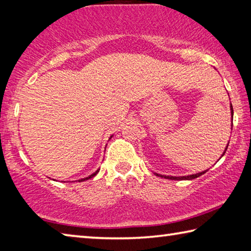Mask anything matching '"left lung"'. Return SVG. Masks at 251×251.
<instances>
[{
    "label": "left lung",
    "mask_w": 251,
    "mask_h": 251,
    "mask_svg": "<svg viewBox=\"0 0 251 251\" xmlns=\"http://www.w3.org/2000/svg\"><path fill=\"white\" fill-rule=\"evenodd\" d=\"M230 108H231V115H233V109H232V106H230ZM232 128V127H231ZM227 148H228V146H227ZM227 148H226V151H227ZM226 151H225V152H226ZM207 171H205V172H201V173H198V174H195V175H190V176H184V177H173V176H161V175H158V174H156L157 176H159V177H164V178H167V179H174V180H181V179H195V178H197V177H199V176H201V175H203V174H205Z\"/></svg>",
    "instance_id": "8db88e82"
}]
</instances>
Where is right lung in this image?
Segmentation results:
<instances>
[{
	"instance_id": "obj_1",
	"label": "right lung",
	"mask_w": 251,
	"mask_h": 251,
	"mask_svg": "<svg viewBox=\"0 0 251 251\" xmlns=\"http://www.w3.org/2000/svg\"><path fill=\"white\" fill-rule=\"evenodd\" d=\"M97 173H99V171H96L94 174H92V175L91 176H88V177H86V178H84V179H80L79 181H83V180H86V179H90V178H93V177H94L95 175H96V174Z\"/></svg>"
}]
</instances>
